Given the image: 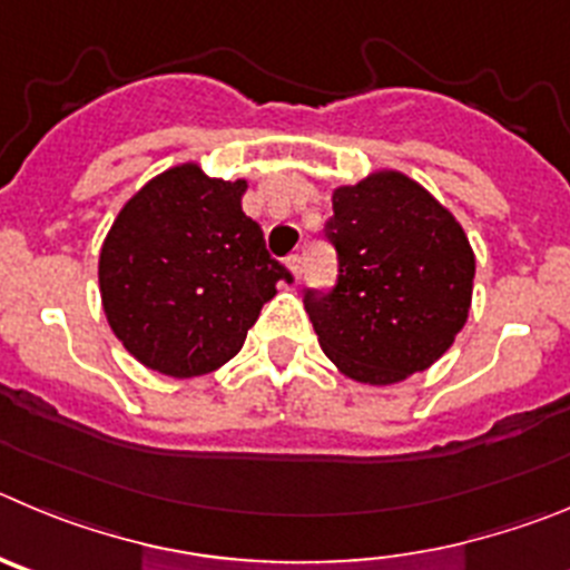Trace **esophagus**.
<instances>
[{"label":"esophagus","instance_id":"esophagus-1","mask_svg":"<svg viewBox=\"0 0 570 570\" xmlns=\"http://www.w3.org/2000/svg\"><path fill=\"white\" fill-rule=\"evenodd\" d=\"M286 266H289L292 278L301 281V275H304V258H301V255H289V258H286Z\"/></svg>","mask_w":570,"mask_h":570}]
</instances>
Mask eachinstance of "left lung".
<instances>
[{
	"mask_svg": "<svg viewBox=\"0 0 570 570\" xmlns=\"http://www.w3.org/2000/svg\"><path fill=\"white\" fill-rule=\"evenodd\" d=\"M326 235L341 275L306 292L323 355L368 386H392L445 355L469 321L474 249L460 222L400 170H374L332 193Z\"/></svg>",
	"mask_w": 570,
	"mask_h": 570,
	"instance_id": "left-lung-1",
	"label": "left lung"
}]
</instances>
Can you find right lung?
<instances>
[{
	"label": "right lung",
	"instance_id": "right-lung-1",
	"mask_svg": "<svg viewBox=\"0 0 570 570\" xmlns=\"http://www.w3.org/2000/svg\"><path fill=\"white\" fill-rule=\"evenodd\" d=\"M247 181L184 161L119 209L99 253V292L112 335L167 377L215 372L240 352L261 306L289 273L244 215Z\"/></svg>",
	"mask_w": 570,
	"mask_h": 570
}]
</instances>
